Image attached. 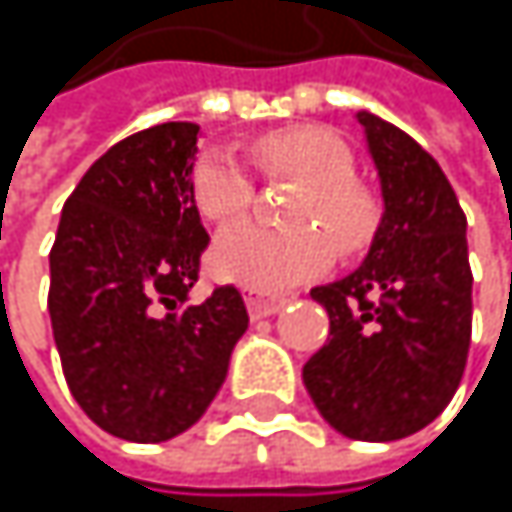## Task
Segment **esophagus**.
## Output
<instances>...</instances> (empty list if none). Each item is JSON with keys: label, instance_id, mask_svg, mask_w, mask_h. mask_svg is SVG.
Listing matches in <instances>:
<instances>
[{"label": "esophagus", "instance_id": "obj_1", "mask_svg": "<svg viewBox=\"0 0 512 512\" xmlns=\"http://www.w3.org/2000/svg\"><path fill=\"white\" fill-rule=\"evenodd\" d=\"M284 302L287 299H281V296H266V293H260V290H246V308H249V314L252 317H272V314H278L281 308H284Z\"/></svg>", "mask_w": 512, "mask_h": 512}]
</instances>
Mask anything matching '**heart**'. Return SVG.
I'll return each instance as SVG.
<instances>
[{"label": "heart", "mask_w": 512, "mask_h": 512, "mask_svg": "<svg viewBox=\"0 0 512 512\" xmlns=\"http://www.w3.org/2000/svg\"><path fill=\"white\" fill-rule=\"evenodd\" d=\"M252 154L266 177L299 183L287 210L293 231H263L234 225L210 249L216 278L278 293L329 269L335 249L358 255L370 246L379 225L376 198L353 180L350 148L323 127H284L252 142ZM249 171L228 151H207L192 168V198L204 219L225 225L252 204Z\"/></svg>", "instance_id": "obj_1"}]
</instances>
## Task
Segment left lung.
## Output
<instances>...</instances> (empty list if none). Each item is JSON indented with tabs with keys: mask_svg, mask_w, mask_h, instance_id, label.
I'll return each instance as SVG.
<instances>
[{
	"mask_svg": "<svg viewBox=\"0 0 512 512\" xmlns=\"http://www.w3.org/2000/svg\"><path fill=\"white\" fill-rule=\"evenodd\" d=\"M382 219L361 266L320 284L329 341L302 382L341 436L394 442L424 430L457 394L471 341L465 213L439 162L400 127L356 112Z\"/></svg>",
	"mask_w": 512,
	"mask_h": 512,
	"instance_id": "8db88e82",
	"label": "left lung"
}]
</instances>
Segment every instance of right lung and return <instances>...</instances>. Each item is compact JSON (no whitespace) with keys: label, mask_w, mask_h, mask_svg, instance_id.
Segmentation results:
<instances>
[{"label":"right lung","mask_w":512,"mask_h":512,"mask_svg":"<svg viewBox=\"0 0 512 512\" xmlns=\"http://www.w3.org/2000/svg\"><path fill=\"white\" fill-rule=\"evenodd\" d=\"M198 136L168 121L112 145L64 201L50 252L67 388L100 430L139 445L207 412L249 329L237 287L189 299L210 243L192 198Z\"/></svg>","instance_id":"add662e5"}]
</instances>
